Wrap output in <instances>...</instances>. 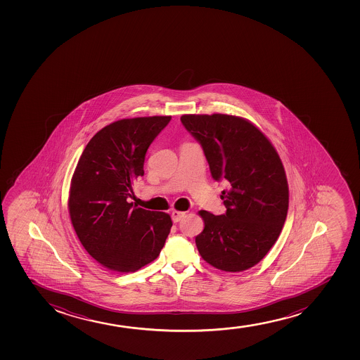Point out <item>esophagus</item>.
Returning <instances> with one entry per match:
<instances>
[{
    "mask_svg": "<svg viewBox=\"0 0 360 360\" xmlns=\"http://www.w3.org/2000/svg\"><path fill=\"white\" fill-rule=\"evenodd\" d=\"M185 215H186V212H184V211H172V219H173L174 222H179L180 219H182L184 217H185Z\"/></svg>",
    "mask_w": 360,
    "mask_h": 360,
    "instance_id": "34e87169",
    "label": "esophagus"
}]
</instances>
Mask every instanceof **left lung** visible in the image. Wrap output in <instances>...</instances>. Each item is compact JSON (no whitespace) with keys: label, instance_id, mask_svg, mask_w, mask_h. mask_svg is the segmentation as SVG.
Listing matches in <instances>:
<instances>
[{"label":"left lung","instance_id":"obj_1","mask_svg":"<svg viewBox=\"0 0 360 360\" xmlns=\"http://www.w3.org/2000/svg\"><path fill=\"white\" fill-rule=\"evenodd\" d=\"M180 120L202 145L212 178L229 184L221 195L226 214L198 212L204 221L195 236L199 255L228 273L252 268L276 243L287 217L290 191L281 158L244 117L186 114Z\"/></svg>","mask_w":360,"mask_h":360}]
</instances>
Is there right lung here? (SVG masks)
Here are the masks:
<instances>
[{
  "label": "right lung",
  "mask_w": 360,
  "mask_h": 360,
  "mask_svg": "<svg viewBox=\"0 0 360 360\" xmlns=\"http://www.w3.org/2000/svg\"><path fill=\"white\" fill-rule=\"evenodd\" d=\"M172 116L122 119L96 133L70 180L68 211L77 236L104 268L133 273L158 258L173 226L165 212L129 202L150 144Z\"/></svg>",
  "instance_id": "add662e5"
}]
</instances>
